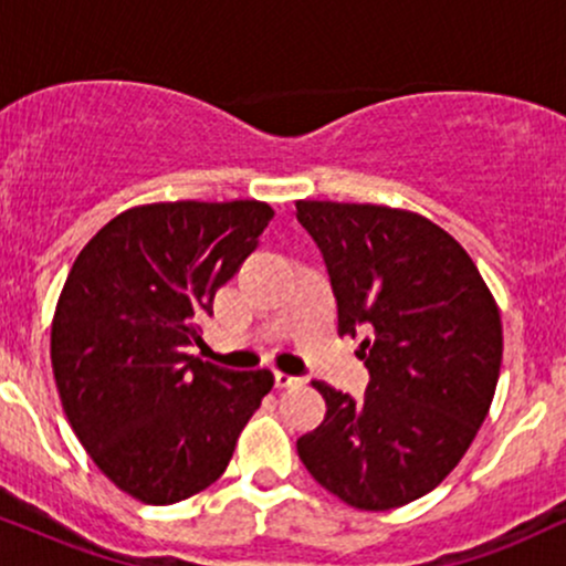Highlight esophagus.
I'll use <instances>...</instances> for the list:
<instances>
[{
    "label": "esophagus",
    "instance_id": "1",
    "mask_svg": "<svg viewBox=\"0 0 566 566\" xmlns=\"http://www.w3.org/2000/svg\"><path fill=\"white\" fill-rule=\"evenodd\" d=\"M274 382L276 388H292L301 382V378H295V375H287V373H274Z\"/></svg>",
    "mask_w": 566,
    "mask_h": 566
}]
</instances>
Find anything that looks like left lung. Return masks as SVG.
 <instances>
[{
	"label": "left lung",
	"mask_w": 566,
	"mask_h": 566,
	"mask_svg": "<svg viewBox=\"0 0 566 566\" xmlns=\"http://www.w3.org/2000/svg\"><path fill=\"white\" fill-rule=\"evenodd\" d=\"M319 247L337 335H365V399L327 382L322 426L297 439L311 476L343 503L388 511L460 463L490 412L503 324L482 274L444 229L409 210L295 201Z\"/></svg>",
	"instance_id": "obj_1"
}]
</instances>
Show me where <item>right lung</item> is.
<instances>
[{"label": "right lung", "instance_id": "obj_1", "mask_svg": "<svg viewBox=\"0 0 566 566\" xmlns=\"http://www.w3.org/2000/svg\"><path fill=\"white\" fill-rule=\"evenodd\" d=\"M265 201H159L84 244L57 297L50 359L76 439L122 492L170 505L207 490L274 386L186 354L258 247Z\"/></svg>", "mask_w": 566, "mask_h": 566}]
</instances>
